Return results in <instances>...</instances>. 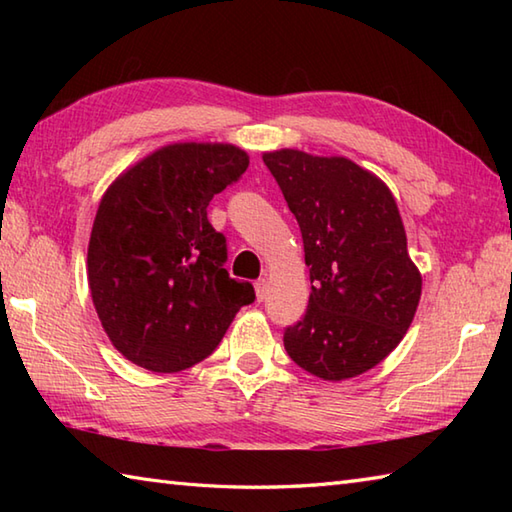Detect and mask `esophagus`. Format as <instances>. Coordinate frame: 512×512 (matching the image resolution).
Listing matches in <instances>:
<instances>
[{
    "label": "esophagus",
    "instance_id": "34e87169",
    "mask_svg": "<svg viewBox=\"0 0 512 512\" xmlns=\"http://www.w3.org/2000/svg\"><path fill=\"white\" fill-rule=\"evenodd\" d=\"M255 295L259 301H264L268 297V281L266 279H259L255 284Z\"/></svg>",
    "mask_w": 512,
    "mask_h": 512
}]
</instances>
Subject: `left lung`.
Instances as JSON below:
<instances>
[{"mask_svg":"<svg viewBox=\"0 0 512 512\" xmlns=\"http://www.w3.org/2000/svg\"><path fill=\"white\" fill-rule=\"evenodd\" d=\"M264 162L297 217L312 281L286 352L330 383L361 376L396 350L422 292L394 193L345 156L277 149Z\"/></svg>","mask_w":512,"mask_h":512,"instance_id":"left-lung-1","label":"left lung"}]
</instances>
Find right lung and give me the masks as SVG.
<instances>
[{"instance_id":"1","label":"right lung","mask_w":512,"mask_h":512,"mask_svg":"<svg viewBox=\"0 0 512 512\" xmlns=\"http://www.w3.org/2000/svg\"><path fill=\"white\" fill-rule=\"evenodd\" d=\"M248 167L231 143H173L140 158L99 202L88 284L107 339L156 374L193 367L222 341L248 281L226 273V239L206 217L215 193Z\"/></svg>"}]
</instances>
